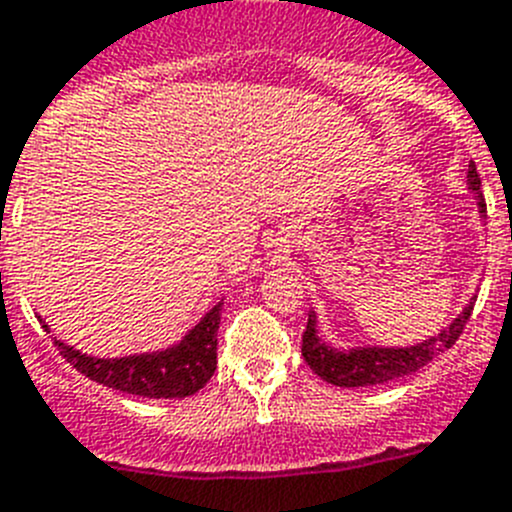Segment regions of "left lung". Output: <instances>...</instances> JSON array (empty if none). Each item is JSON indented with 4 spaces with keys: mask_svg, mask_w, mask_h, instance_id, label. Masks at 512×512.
<instances>
[{
    "mask_svg": "<svg viewBox=\"0 0 512 512\" xmlns=\"http://www.w3.org/2000/svg\"><path fill=\"white\" fill-rule=\"evenodd\" d=\"M467 190L475 195L477 213L480 218H487V205L482 198L480 175L477 167L470 164L467 170ZM472 307H475V297L464 304L462 312L449 322L439 335L429 337L416 345H406V348H378V345H365V348H350L340 350L332 348L330 342H325L317 332V314L309 312L307 330L302 335V355L307 360L309 368L320 375L322 381L332 383L340 388H360V386H381V383L396 381L401 375H411L429 365L439 353L449 350L462 335L464 325L470 320Z\"/></svg>",
    "mask_w": 512,
    "mask_h": 512,
    "instance_id": "1",
    "label": "left lung"
}]
</instances>
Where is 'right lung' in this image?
Returning <instances> with one entry per match:
<instances>
[{
	"label": "right lung",
	"mask_w": 512,
	"mask_h": 512,
	"mask_svg": "<svg viewBox=\"0 0 512 512\" xmlns=\"http://www.w3.org/2000/svg\"><path fill=\"white\" fill-rule=\"evenodd\" d=\"M223 302L215 304L177 345L154 353L126 355V358H93V355L55 340L60 355L91 381L114 391L144 398H185L198 393L218 365V327ZM42 322V320H40ZM45 330H50L42 322Z\"/></svg>",
	"instance_id": "right-lung-1"
}]
</instances>
